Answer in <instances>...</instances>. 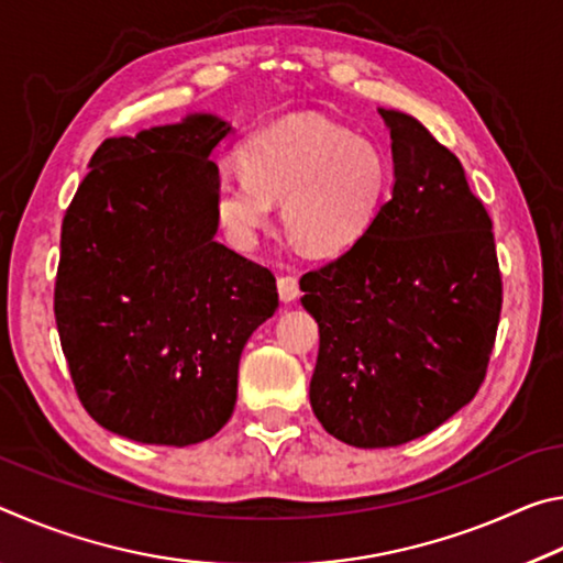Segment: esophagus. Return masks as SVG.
<instances>
[{
    "instance_id": "1",
    "label": "esophagus",
    "mask_w": 563,
    "mask_h": 563,
    "mask_svg": "<svg viewBox=\"0 0 563 563\" xmlns=\"http://www.w3.org/2000/svg\"><path fill=\"white\" fill-rule=\"evenodd\" d=\"M278 295L283 302H292L300 295V285L295 275H280L278 278Z\"/></svg>"
}]
</instances>
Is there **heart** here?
Segmentation results:
<instances>
[{"label": "heart", "instance_id": "heart-1", "mask_svg": "<svg viewBox=\"0 0 563 563\" xmlns=\"http://www.w3.org/2000/svg\"><path fill=\"white\" fill-rule=\"evenodd\" d=\"M243 170H223L216 211L235 241L268 225L273 203L295 241L338 253L367 231L389 190V161L375 141L322 117H290L241 148Z\"/></svg>", "mask_w": 563, "mask_h": 563}]
</instances>
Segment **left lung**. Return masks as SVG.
Masks as SVG:
<instances>
[{"label":"left lung","mask_w":563,"mask_h":563,"mask_svg":"<svg viewBox=\"0 0 563 563\" xmlns=\"http://www.w3.org/2000/svg\"><path fill=\"white\" fill-rule=\"evenodd\" d=\"M379 113L393 198L345 253L300 280L320 328L312 412L362 450L412 442L472 402L501 312L492 218L460 158L417 119Z\"/></svg>","instance_id":"1"}]
</instances>
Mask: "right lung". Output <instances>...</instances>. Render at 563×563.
Masks as SVG:
<instances>
[{
  "mask_svg": "<svg viewBox=\"0 0 563 563\" xmlns=\"http://www.w3.org/2000/svg\"><path fill=\"white\" fill-rule=\"evenodd\" d=\"M231 133L211 113L107 139L64 213L54 318L76 395L109 432L188 446L231 419L238 362L278 308L268 268L218 231Z\"/></svg>",
  "mask_w": 563,
  "mask_h": 563,
  "instance_id": "1",
  "label": "right lung"
}]
</instances>
